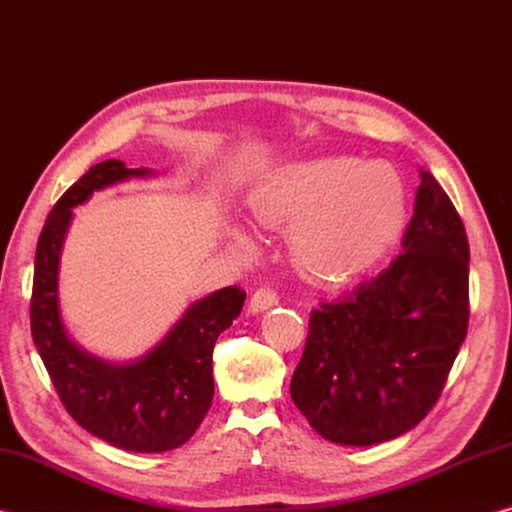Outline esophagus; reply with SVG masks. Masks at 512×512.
<instances>
[{
  "instance_id": "34e87169",
  "label": "esophagus",
  "mask_w": 512,
  "mask_h": 512,
  "mask_svg": "<svg viewBox=\"0 0 512 512\" xmlns=\"http://www.w3.org/2000/svg\"><path fill=\"white\" fill-rule=\"evenodd\" d=\"M277 302H280V298H277V293L273 289L262 287V289H257L253 293V298H250V302H248V309L253 311V314H259V311H266V309L275 307Z\"/></svg>"
}]
</instances>
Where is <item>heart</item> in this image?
Wrapping results in <instances>:
<instances>
[{"instance_id": "obj_1", "label": "heart", "mask_w": 512, "mask_h": 512, "mask_svg": "<svg viewBox=\"0 0 512 512\" xmlns=\"http://www.w3.org/2000/svg\"><path fill=\"white\" fill-rule=\"evenodd\" d=\"M255 216L266 225H296L300 262L327 280L366 271L391 248L406 223V189L391 164L357 158L293 162L257 189ZM250 253V239L235 232Z\"/></svg>"}]
</instances>
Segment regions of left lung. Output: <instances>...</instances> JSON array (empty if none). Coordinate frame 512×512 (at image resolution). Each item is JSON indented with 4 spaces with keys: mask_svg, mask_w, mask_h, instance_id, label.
Returning a JSON list of instances; mask_svg holds the SVG:
<instances>
[{
    "mask_svg": "<svg viewBox=\"0 0 512 512\" xmlns=\"http://www.w3.org/2000/svg\"><path fill=\"white\" fill-rule=\"evenodd\" d=\"M402 253L309 316L291 397L320 436L368 447L438 402L470 320V246L454 203L420 171Z\"/></svg>",
    "mask_w": 512,
    "mask_h": 512,
    "instance_id": "8db88e82",
    "label": "left lung"
}]
</instances>
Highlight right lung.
Listing matches in <instances>:
<instances>
[{
    "label": "right lung",
    "instance_id": "add662e5",
    "mask_svg": "<svg viewBox=\"0 0 512 512\" xmlns=\"http://www.w3.org/2000/svg\"><path fill=\"white\" fill-rule=\"evenodd\" d=\"M142 176L151 169L106 160L58 198L36 248L31 334L60 402L85 431L128 452L158 454L185 445L210 411L214 343L239 316L246 293L225 287L194 302L153 350L131 363L99 359L72 341L58 305V264L72 207L103 187Z\"/></svg>",
    "mask_w": 512,
    "mask_h": 512
}]
</instances>
